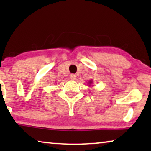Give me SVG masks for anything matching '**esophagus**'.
<instances>
[{
    "mask_svg": "<svg viewBox=\"0 0 151 151\" xmlns=\"http://www.w3.org/2000/svg\"><path fill=\"white\" fill-rule=\"evenodd\" d=\"M70 78L71 79H72V80H75V79H77V76H76L74 74H71Z\"/></svg>",
    "mask_w": 151,
    "mask_h": 151,
    "instance_id": "esophagus-1",
    "label": "esophagus"
}]
</instances>
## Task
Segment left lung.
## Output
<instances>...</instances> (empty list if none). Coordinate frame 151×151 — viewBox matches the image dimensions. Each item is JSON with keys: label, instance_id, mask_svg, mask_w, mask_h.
Returning a JSON list of instances; mask_svg holds the SVG:
<instances>
[{"label": "left lung", "instance_id": "8db88e82", "mask_svg": "<svg viewBox=\"0 0 151 151\" xmlns=\"http://www.w3.org/2000/svg\"><path fill=\"white\" fill-rule=\"evenodd\" d=\"M90 83H91V81H90Z\"/></svg>", "mask_w": 151, "mask_h": 151}]
</instances>
